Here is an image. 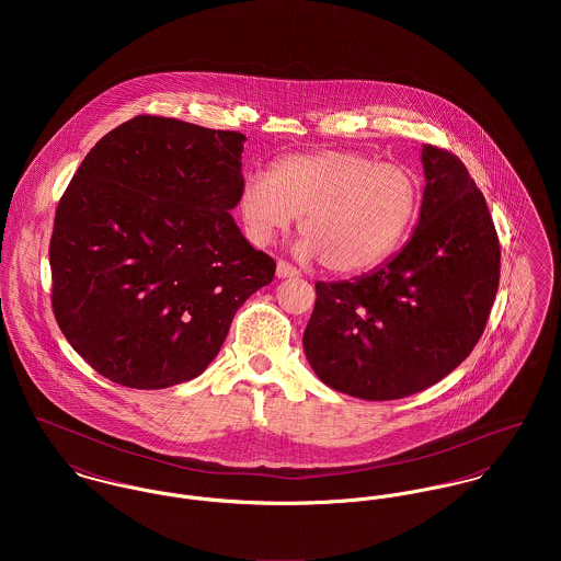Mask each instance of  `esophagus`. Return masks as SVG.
Segmentation results:
<instances>
[{"label":"esophagus","mask_w":561,"mask_h":561,"mask_svg":"<svg viewBox=\"0 0 561 561\" xmlns=\"http://www.w3.org/2000/svg\"><path fill=\"white\" fill-rule=\"evenodd\" d=\"M276 276L278 278H298L300 270H296L294 265H289L287 261H278L276 263Z\"/></svg>","instance_id":"esophagus-1"}]
</instances>
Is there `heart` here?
Wrapping results in <instances>:
<instances>
[{
  "label": "heart",
  "mask_w": 561,
  "mask_h": 561,
  "mask_svg": "<svg viewBox=\"0 0 561 561\" xmlns=\"http://www.w3.org/2000/svg\"><path fill=\"white\" fill-rule=\"evenodd\" d=\"M421 198V181L410 168L330 149L280 158L270 174H248L238 209L252 243H272L300 216L302 259H321L336 274H363L408 240Z\"/></svg>",
  "instance_id": "1"
}]
</instances>
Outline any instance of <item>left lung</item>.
Here are the masks:
<instances>
[{
  "label": "left lung",
  "instance_id": "obj_1",
  "mask_svg": "<svg viewBox=\"0 0 561 561\" xmlns=\"http://www.w3.org/2000/svg\"><path fill=\"white\" fill-rule=\"evenodd\" d=\"M419 222L398 254L354 280L316 283L305 354L330 389L401 400L451 374L480 341L501 250L467 165L423 145Z\"/></svg>",
  "mask_w": 561,
  "mask_h": 561
}]
</instances>
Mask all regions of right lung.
Here are the masks:
<instances>
[{
  "mask_svg": "<svg viewBox=\"0 0 561 561\" xmlns=\"http://www.w3.org/2000/svg\"><path fill=\"white\" fill-rule=\"evenodd\" d=\"M245 136L136 116L81 161L54 222V313L81 358L129 389L201 376L276 263L229 214Z\"/></svg>",
  "mask_w": 561,
  "mask_h": 561,
  "instance_id": "right-lung-1",
  "label": "right lung"
}]
</instances>
